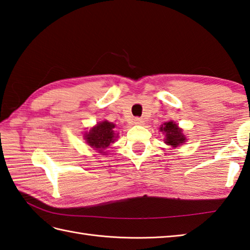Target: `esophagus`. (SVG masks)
Returning a JSON list of instances; mask_svg holds the SVG:
<instances>
[{
    "mask_svg": "<svg viewBox=\"0 0 250 250\" xmlns=\"http://www.w3.org/2000/svg\"><path fill=\"white\" fill-rule=\"evenodd\" d=\"M134 125H143V119H141V118H135L134 119Z\"/></svg>",
    "mask_w": 250,
    "mask_h": 250,
    "instance_id": "34e87169",
    "label": "esophagus"
}]
</instances>
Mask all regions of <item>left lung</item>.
<instances>
[{"label":"left lung","instance_id":"left-lung-1","mask_svg":"<svg viewBox=\"0 0 250 250\" xmlns=\"http://www.w3.org/2000/svg\"><path fill=\"white\" fill-rule=\"evenodd\" d=\"M160 131L165 132L166 134V144L171 145L172 147H177L181 144H183L185 142V136L182 133V130H181L178 125H175L173 121L165 122V124L161 125Z\"/></svg>","mask_w":250,"mask_h":250}]
</instances>
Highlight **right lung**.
<instances>
[{
  "label": "right lung",
  "mask_w": 250,
  "mask_h": 250,
  "mask_svg": "<svg viewBox=\"0 0 250 250\" xmlns=\"http://www.w3.org/2000/svg\"><path fill=\"white\" fill-rule=\"evenodd\" d=\"M115 125L108 121L100 122L94 128L85 134V141L91 147L96 148L100 153H105L102 149H105L115 141Z\"/></svg>",
  "instance_id": "add662e5"
}]
</instances>
